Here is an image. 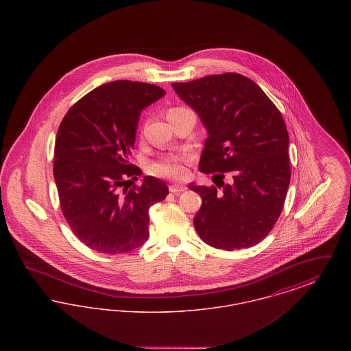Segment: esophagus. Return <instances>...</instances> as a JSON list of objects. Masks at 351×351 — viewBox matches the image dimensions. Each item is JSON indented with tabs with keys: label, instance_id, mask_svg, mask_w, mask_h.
<instances>
[{
	"label": "esophagus",
	"instance_id": "obj_1",
	"mask_svg": "<svg viewBox=\"0 0 351 351\" xmlns=\"http://www.w3.org/2000/svg\"><path fill=\"white\" fill-rule=\"evenodd\" d=\"M185 189L186 188L182 185V184H172V185H169V192L171 193H182Z\"/></svg>",
	"mask_w": 351,
	"mask_h": 351
}]
</instances>
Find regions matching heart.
I'll return each instance as SVG.
<instances>
[{"label": "heart", "mask_w": 351, "mask_h": 351, "mask_svg": "<svg viewBox=\"0 0 351 351\" xmlns=\"http://www.w3.org/2000/svg\"><path fill=\"white\" fill-rule=\"evenodd\" d=\"M150 172L155 176L162 178H182L184 175V168L182 163L176 160H162L152 163Z\"/></svg>", "instance_id": "b5f03b06"}]
</instances>
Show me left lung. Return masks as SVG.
<instances>
[{"mask_svg": "<svg viewBox=\"0 0 351 351\" xmlns=\"http://www.w3.org/2000/svg\"><path fill=\"white\" fill-rule=\"evenodd\" d=\"M172 88L208 133L199 169L217 173L222 185V191L188 185L202 199L193 218L196 232L222 250L258 245L280 216L291 180L289 138L280 112L259 85L239 73L210 75ZM225 171L232 175L230 184L221 182Z\"/></svg>", "mask_w": 351, "mask_h": 351, "instance_id": "left-lung-1", "label": "left lung"}]
</instances>
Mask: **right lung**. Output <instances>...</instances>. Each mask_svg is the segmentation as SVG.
I'll return each mask as SVG.
<instances>
[{
	"mask_svg": "<svg viewBox=\"0 0 351 351\" xmlns=\"http://www.w3.org/2000/svg\"><path fill=\"white\" fill-rule=\"evenodd\" d=\"M166 95L152 84H102L63 118L55 142L53 178L69 228L92 250L125 254L149 239V209L165 200L167 184L129 165L141 112Z\"/></svg>",
	"mask_w": 351,
	"mask_h": 351,
	"instance_id": "1",
	"label": "right lung"
}]
</instances>
